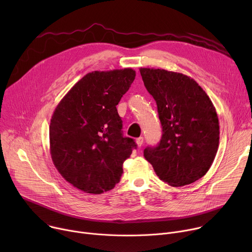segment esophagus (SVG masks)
<instances>
[{
	"label": "esophagus",
	"instance_id": "obj_1",
	"mask_svg": "<svg viewBox=\"0 0 252 252\" xmlns=\"http://www.w3.org/2000/svg\"><path fill=\"white\" fill-rule=\"evenodd\" d=\"M135 141H136V145L138 147H141L142 143H143V137H138V138H136Z\"/></svg>",
	"mask_w": 252,
	"mask_h": 252
}]
</instances>
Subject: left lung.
<instances>
[{"instance_id":"obj_1","label":"left lung","mask_w":252,"mask_h":252,"mask_svg":"<svg viewBox=\"0 0 252 252\" xmlns=\"http://www.w3.org/2000/svg\"><path fill=\"white\" fill-rule=\"evenodd\" d=\"M158 105L162 127L157 147L143 151L157 175L171 187L190 185L210 168L220 143V124L206 93L191 78L162 68L140 67Z\"/></svg>"}]
</instances>
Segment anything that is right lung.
<instances>
[{"instance_id": "obj_1", "label": "right lung", "mask_w": 252, "mask_h": 252, "mask_svg": "<svg viewBox=\"0 0 252 252\" xmlns=\"http://www.w3.org/2000/svg\"><path fill=\"white\" fill-rule=\"evenodd\" d=\"M134 78L129 67L92 71L57 105L50 125L52 159L78 189L93 194L113 189L124 161L136 149L132 138L123 135L117 110Z\"/></svg>"}]
</instances>
